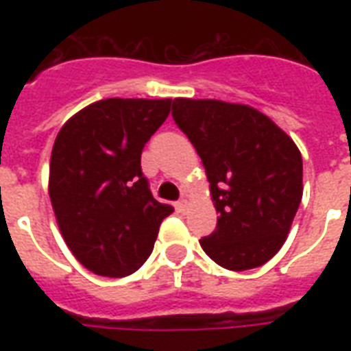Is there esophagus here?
<instances>
[{
    "label": "esophagus",
    "instance_id": "obj_1",
    "mask_svg": "<svg viewBox=\"0 0 351 351\" xmlns=\"http://www.w3.org/2000/svg\"><path fill=\"white\" fill-rule=\"evenodd\" d=\"M176 208H178V211H182V213H186L187 209H189V200H187L186 197H182L180 200H178V204H176Z\"/></svg>",
    "mask_w": 351,
    "mask_h": 351
}]
</instances>
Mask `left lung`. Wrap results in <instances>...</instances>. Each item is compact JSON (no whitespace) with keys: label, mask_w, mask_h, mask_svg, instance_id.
<instances>
[{"label":"left lung","mask_w":351,"mask_h":351,"mask_svg":"<svg viewBox=\"0 0 351 351\" xmlns=\"http://www.w3.org/2000/svg\"><path fill=\"white\" fill-rule=\"evenodd\" d=\"M173 120L208 173L217 230L200 239L219 266L266 264L286 242L302 198V156L262 112L220 100H173Z\"/></svg>","instance_id":"8db88e82"}]
</instances>
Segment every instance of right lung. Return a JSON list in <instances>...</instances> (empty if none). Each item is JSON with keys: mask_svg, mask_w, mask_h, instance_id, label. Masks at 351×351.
Returning <instances> with one entry per match:
<instances>
[{"mask_svg": "<svg viewBox=\"0 0 351 351\" xmlns=\"http://www.w3.org/2000/svg\"><path fill=\"white\" fill-rule=\"evenodd\" d=\"M171 100L107 98L74 114L51 156L52 209L73 255L96 275L127 277L147 261L162 220L143 176L142 149L169 114Z\"/></svg>", "mask_w": 351, "mask_h": 351, "instance_id": "right-lung-1", "label": "right lung"}]
</instances>
